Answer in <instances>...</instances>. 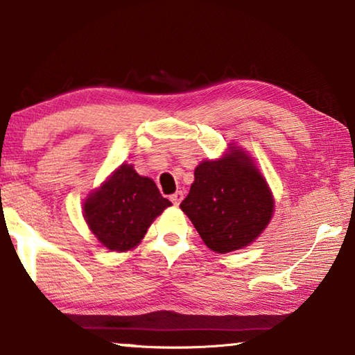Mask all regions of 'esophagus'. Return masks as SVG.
<instances>
[{"label": "esophagus", "mask_w": 355, "mask_h": 355, "mask_svg": "<svg viewBox=\"0 0 355 355\" xmlns=\"http://www.w3.org/2000/svg\"><path fill=\"white\" fill-rule=\"evenodd\" d=\"M182 200H183V192L182 191H177L175 194H172L171 196V202L173 203V205H180V203H182Z\"/></svg>", "instance_id": "34e87169"}]
</instances>
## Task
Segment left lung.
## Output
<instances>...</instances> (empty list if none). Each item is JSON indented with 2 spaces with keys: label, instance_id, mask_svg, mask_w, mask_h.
<instances>
[{
  "label": "left lung",
  "instance_id": "8db88e82",
  "mask_svg": "<svg viewBox=\"0 0 355 355\" xmlns=\"http://www.w3.org/2000/svg\"><path fill=\"white\" fill-rule=\"evenodd\" d=\"M202 241L218 254L248 248L274 214V196L248 152L228 144L218 159L196 167L194 183L182 202Z\"/></svg>",
  "mask_w": 355,
  "mask_h": 355
}]
</instances>
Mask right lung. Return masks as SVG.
Here are the masks:
<instances>
[{"label": "right lung", "instance_id": "obj_1", "mask_svg": "<svg viewBox=\"0 0 355 355\" xmlns=\"http://www.w3.org/2000/svg\"><path fill=\"white\" fill-rule=\"evenodd\" d=\"M171 205L152 178L123 163L86 197L83 216L103 248L127 252L141 243L152 222Z\"/></svg>", "mask_w": 355, "mask_h": 355}]
</instances>
